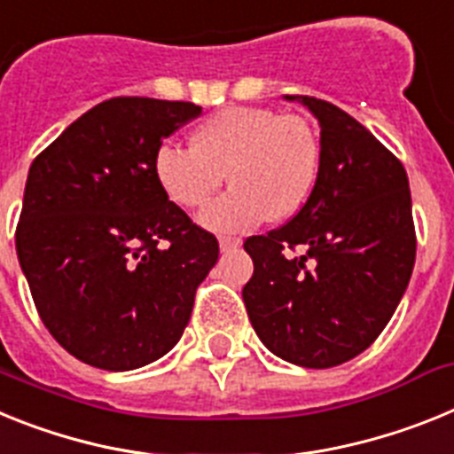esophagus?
<instances>
[{
    "label": "esophagus",
    "instance_id": "obj_1",
    "mask_svg": "<svg viewBox=\"0 0 454 454\" xmlns=\"http://www.w3.org/2000/svg\"><path fill=\"white\" fill-rule=\"evenodd\" d=\"M239 247H242V239L239 238H226V235H223V238H219V249H222L223 254L239 249Z\"/></svg>",
    "mask_w": 454,
    "mask_h": 454
}]
</instances>
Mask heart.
Segmentation results:
<instances>
[{
	"label": "heart",
	"mask_w": 454,
	"mask_h": 454,
	"mask_svg": "<svg viewBox=\"0 0 454 454\" xmlns=\"http://www.w3.org/2000/svg\"><path fill=\"white\" fill-rule=\"evenodd\" d=\"M322 167L320 137L309 121L267 107H228L192 134V148H157L155 178L183 210L203 207L228 180L231 192L207 205L200 223L239 232L270 216L281 222L309 200Z\"/></svg>",
	"instance_id": "obj_1"
}]
</instances>
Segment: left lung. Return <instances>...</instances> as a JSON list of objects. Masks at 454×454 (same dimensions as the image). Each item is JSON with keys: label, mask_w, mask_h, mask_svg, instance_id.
Segmentation results:
<instances>
[{"label": "left lung", "mask_w": 454, "mask_h": 454, "mask_svg": "<svg viewBox=\"0 0 454 454\" xmlns=\"http://www.w3.org/2000/svg\"><path fill=\"white\" fill-rule=\"evenodd\" d=\"M301 102L320 123L322 167L286 226L244 249L242 297L262 345L301 368H333L368 349L395 313L416 262L407 171L374 134L331 102ZM297 246L303 256L289 254Z\"/></svg>", "instance_id": "1"}]
</instances>
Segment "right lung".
Wrapping results in <instances>:
<instances>
[{
	"label": "right lung",
	"instance_id": "add662e5",
	"mask_svg": "<svg viewBox=\"0 0 454 454\" xmlns=\"http://www.w3.org/2000/svg\"><path fill=\"white\" fill-rule=\"evenodd\" d=\"M194 102L112 98L34 160L15 231L20 267L54 340L93 368H141L180 340L219 258L155 178V153Z\"/></svg>",
	"mask_w": 454,
	"mask_h": 454
}]
</instances>
